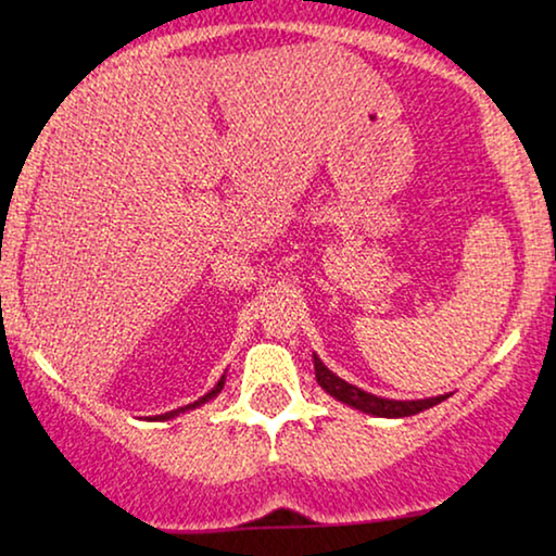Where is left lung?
<instances>
[{"mask_svg":"<svg viewBox=\"0 0 556 556\" xmlns=\"http://www.w3.org/2000/svg\"><path fill=\"white\" fill-rule=\"evenodd\" d=\"M314 368H316V381L324 392L331 394L334 400L344 402V405L355 407V410L366 413V416L376 418H405L416 416V413L429 410V407L444 402L450 394H439V397H426V400H389V397H376L371 392H363L361 387L348 384V381L340 379L337 374H331L327 366H324L321 358L314 353Z\"/></svg>","mask_w":556,"mask_h":556,"instance_id":"1","label":"left lung"}]
</instances>
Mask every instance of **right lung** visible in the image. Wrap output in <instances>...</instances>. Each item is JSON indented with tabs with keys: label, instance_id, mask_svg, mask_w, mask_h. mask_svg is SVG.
<instances>
[{
	"label": "right lung",
	"instance_id": "1",
	"mask_svg": "<svg viewBox=\"0 0 556 556\" xmlns=\"http://www.w3.org/2000/svg\"><path fill=\"white\" fill-rule=\"evenodd\" d=\"M222 387H225V376H222V379H219V381H216V387L212 389V392H206V394H203V397H198V400L193 402V405H185V407H177V410H169V413H164V416H156L154 420H172V418H177V416H180V413H185V410H193V407H201V405H206V402H208V400H214V397H216V394H219V392H222Z\"/></svg>",
	"mask_w": 556,
	"mask_h": 556
}]
</instances>
